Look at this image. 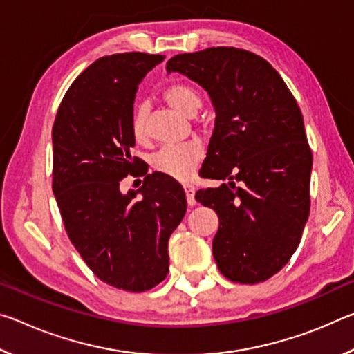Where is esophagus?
Wrapping results in <instances>:
<instances>
[{"instance_id":"esophagus-1","label":"esophagus","mask_w":354,"mask_h":354,"mask_svg":"<svg viewBox=\"0 0 354 354\" xmlns=\"http://www.w3.org/2000/svg\"><path fill=\"white\" fill-rule=\"evenodd\" d=\"M184 192H185V198H187L189 206H195V189L192 185H184Z\"/></svg>"}]
</instances>
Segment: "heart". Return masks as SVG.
Returning a JSON list of instances; mask_svg holds the SVG:
<instances>
[{
    "instance_id": "1",
    "label": "heart",
    "mask_w": 354,
    "mask_h": 354,
    "mask_svg": "<svg viewBox=\"0 0 354 354\" xmlns=\"http://www.w3.org/2000/svg\"><path fill=\"white\" fill-rule=\"evenodd\" d=\"M164 100L171 109L184 117H195L201 109V98L198 92L185 84H173L164 92ZM147 115L148 109L145 104L136 107L133 115V134L137 140H142L147 134ZM201 156V149L195 143H187L181 147H167L154 156V169L178 181H187L194 173L196 162Z\"/></svg>"
}]
</instances>
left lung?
I'll return each instance as SVG.
<instances>
[{
    "mask_svg": "<svg viewBox=\"0 0 354 354\" xmlns=\"http://www.w3.org/2000/svg\"><path fill=\"white\" fill-rule=\"evenodd\" d=\"M173 71L198 84L215 111L200 173L226 183L195 195L218 215L214 259L230 281L262 283L289 262L309 217L313 153L301 111L278 71L239 48L178 55L167 62Z\"/></svg>",
    "mask_w": 354,
    "mask_h": 354,
    "instance_id": "obj_1",
    "label": "left lung"
}]
</instances>
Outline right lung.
<instances>
[{
    "mask_svg": "<svg viewBox=\"0 0 354 354\" xmlns=\"http://www.w3.org/2000/svg\"><path fill=\"white\" fill-rule=\"evenodd\" d=\"M162 61L145 53L98 59L71 84L53 127V192L70 241L101 281L128 292L165 279L169 239L187 209L183 187L164 173L120 190L137 169V87Z\"/></svg>",
    "mask_w": 354,
    "mask_h": 354,
    "instance_id": "add662e5",
    "label": "right lung"
}]
</instances>
